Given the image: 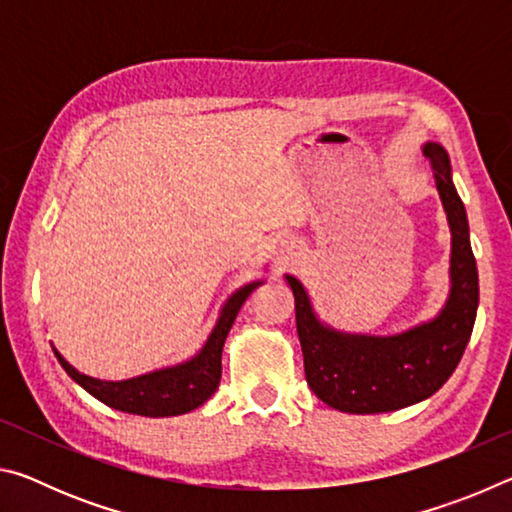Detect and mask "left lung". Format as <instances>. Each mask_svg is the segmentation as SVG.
<instances>
[{
    "label": "left lung",
    "instance_id": "left-lung-1",
    "mask_svg": "<svg viewBox=\"0 0 512 512\" xmlns=\"http://www.w3.org/2000/svg\"><path fill=\"white\" fill-rule=\"evenodd\" d=\"M440 201L452 230V289L440 314L397 336L343 334L316 318L309 296L293 275L296 327L305 377L318 400L343 413H386L422 402L452 377L472 336L479 307V271L470 246L465 205L452 183L447 151L424 144Z\"/></svg>",
    "mask_w": 512,
    "mask_h": 512
}]
</instances>
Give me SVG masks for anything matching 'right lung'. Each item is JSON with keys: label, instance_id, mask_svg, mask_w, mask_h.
<instances>
[{"label": "right lung", "instance_id": "right-lung-1", "mask_svg": "<svg viewBox=\"0 0 512 512\" xmlns=\"http://www.w3.org/2000/svg\"><path fill=\"white\" fill-rule=\"evenodd\" d=\"M262 280L250 282L246 287L237 289L225 302L221 316L216 320L210 339L203 345V350L194 359L178 363L173 368H162L124 381H101L88 375H81L79 370L60 357L54 350L56 359L65 372L76 384L83 386L99 402L108 404L110 409L146 415V418H169V415H183L210 400L221 381V352L223 343L228 339V332L239 314L241 305L253 293Z\"/></svg>", "mask_w": 512, "mask_h": 512}]
</instances>
